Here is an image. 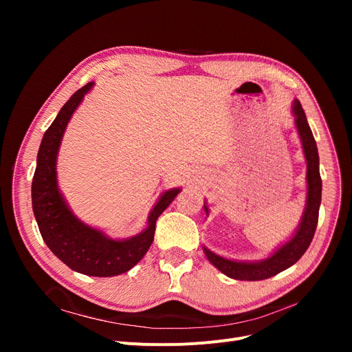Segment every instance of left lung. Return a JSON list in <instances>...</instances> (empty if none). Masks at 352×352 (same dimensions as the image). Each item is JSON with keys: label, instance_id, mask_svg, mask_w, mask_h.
I'll list each match as a JSON object with an SVG mask.
<instances>
[{"label": "left lung", "instance_id": "obj_1", "mask_svg": "<svg viewBox=\"0 0 352 352\" xmlns=\"http://www.w3.org/2000/svg\"><path fill=\"white\" fill-rule=\"evenodd\" d=\"M292 113L295 117V126L302 144L304 155L307 160V202L301 217L300 226L294 236L276 250L270 257L261 261H235L223 258L220 255L204 247V254L208 261L221 273L236 280H263L291 267L300 260L307 248L310 247L318 221V208L322 202V177L318 170V153L313 132L308 126L305 113L301 102L295 100L292 104ZM208 214V208L204 204Z\"/></svg>", "mask_w": 352, "mask_h": 352}]
</instances>
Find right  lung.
Returning a JSON list of instances; mask_svg holds the SVG:
<instances>
[{
	"instance_id": "right-lung-1",
	"label": "right lung",
	"mask_w": 352,
	"mask_h": 352,
	"mask_svg": "<svg viewBox=\"0 0 352 352\" xmlns=\"http://www.w3.org/2000/svg\"><path fill=\"white\" fill-rule=\"evenodd\" d=\"M92 87L94 82H89L74 92L44 133L32 179V207L41 236L56 257L78 273L110 278L126 273L142 260L154 241L157 219L180 189L166 190L148 216V226L127 239L109 238L73 214L58 189L57 154L70 117Z\"/></svg>"
}]
</instances>
